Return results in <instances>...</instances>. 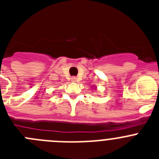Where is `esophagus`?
Listing matches in <instances>:
<instances>
[{
  "mask_svg": "<svg viewBox=\"0 0 159 159\" xmlns=\"http://www.w3.org/2000/svg\"><path fill=\"white\" fill-rule=\"evenodd\" d=\"M71 80H72L73 82H75V81H76V77H71Z\"/></svg>",
  "mask_w": 159,
  "mask_h": 159,
  "instance_id": "esophagus-1",
  "label": "esophagus"
}]
</instances>
